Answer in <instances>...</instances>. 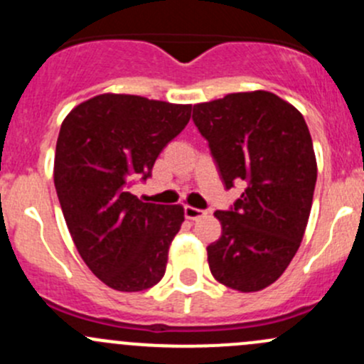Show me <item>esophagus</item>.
Returning a JSON list of instances; mask_svg holds the SVG:
<instances>
[{"instance_id": "1", "label": "esophagus", "mask_w": 364, "mask_h": 364, "mask_svg": "<svg viewBox=\"0 0 364 364\" xmlns=\"http://www.w3.org/2000/svg\"><path fill=\"white\" fill-rule=\"evenodd\" d=\"M205 215H208V211H204V209H197V208H192V205H185V216L188 220H199Z\"/></svg>"}]
</instances>
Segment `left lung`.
<instances>
[{
  "label": "left lung",
  "instance_id": "left-lung-1",
  "mask_svg": "<svg viewBox=\"0 0 364 364\" xmlns=\"http://www.w3.org/2000/svg\"><path fill=\"white\" fill-rule=\"evenodd\" d=\"M225 188L243 183L222 236L208 247L211 274L225 287L257 292L282 277L304 236L317 160L304 117L269 91L230 93L193 105Z\"/></svg>",
  "mask_w": 364,
  "mask_h": 364
}]
</instances>
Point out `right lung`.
Masks as SVG:
<instances>
[{
    "mask_svg": "<svg viewBox=\"0 0 364 364\" xmlns=\"http://www.w3.org/2000/svg\"><path fill=\"white\" fill-rule=\"evenodd\" d=\"M192 105L105 93L61 123L54 185L70 236L86 266L119 292L161 280L183 205L144 203L132 185L151 176L161 149L188 124Z\"/></svg>",
    "mask_w": 364,
    "mask_h": 364,
    "instance_id": "right-lung-1",
    "label": "right lung"
}]
</instances>
